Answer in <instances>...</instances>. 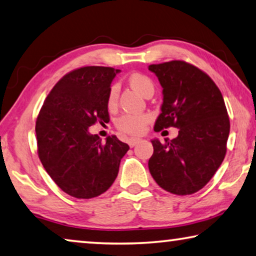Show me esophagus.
<instances>
[{"mask_svg":"<svg viewBox=\"0 0 256 256\" xmlns=\"http://www.w3.org/2000/svg\"><path fill=\"white\" fill-rule=\"evenodd\" d=\"M139 142H140V139H136V138H131V139L128 140V144L130 147H134V146Z\"/></svg>","mask_w":256,"mask_h":256,"instance_id":"1","label":"esophagus"}]
</instances>
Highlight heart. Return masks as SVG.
<instances>
[{"label":"heart","mask_w":256,"mask_h":256,"mask_svg":"<svg viewBox=\"0 0 256 256\" xmlns=\"http://www.w3.org/2000/svg\"><path fill=\"white\" fill-rule=\"evenodd\" d=\"M128 83L131 86L136 90L140 94L147 96L149 93H154V83L148 76L140 72H134L128 77ZM117 100H118V86L112 85L108 93L107 104L109 108L116 106ZM150 120L147 114H138V115H132V114H124L120 116L116 120V128L120 132L126 133L130 136H139L144 132L146 125L148 124Z\"/></svg>","instance_id":"heart-1"}]
</instances>
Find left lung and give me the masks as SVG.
<instances>
[{
    "instance_id": "1",
    "label": "left lung",
    "mask_w": 256,
    "mask_h": 256,
    "mask_svg": "<svg viewBox=\"0 0 256 256\" xmlns=\"http://www.w3.org/2000/svg\"><path fill=\"white\" fill-rule=\"evenodd\" d=\"M163 88V104L154 130L178 128L176 139L152 140L149 171L166 192L186 196L200 190L226 152L230 120L213 80L184 60L150 64Z\"/></svg>"
}]
</instances>
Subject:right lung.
Segmentation results:
<instances>
[{
    "mask_svg": "<svg viewBox=\"0 0 256 256\" xmlns=\"http://www.w3.org/2000/svg\"><path fill=\"white\" fill-rule=\"evenodd\" d=\"M120 70L85 66L67 72L44 100L35 131L40 163L72 197L90 200L110 188L130 149L116 136L106 144L88 126L109 122L108 93Z\"/></svg>",
    "mask_w": 256,
    "mask_h": 256,
    "instance_id": "obj_1",
    "label": "right lung"
}]
</instances>
